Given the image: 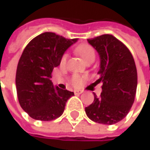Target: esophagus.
<instances>
[{
	"instance_id": "1",
	"label": "esophagus",
	"mask_w": 150,
	"mask_h": 150,
	"mask_svg": "<svg viewBox=\"0 0 150 150\" xmlns=\"http://www.w3.org/2000/svg\"><path fill=\"white\" fill-rule=\"evenodd\" d=\"M74 93H75V94H80V93H82V91H79V90H75V91H74Z\"/></svg>"
}]
</instances>
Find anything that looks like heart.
Returning <instances> with one entry per match:
<instances>
[{"label": "heart", "instance_id": "b5f03b06", "mask_svg": "<svg viewBox=\"0 0 150 150\" xmlns=\"http://www.w3.org/2000/svg\"><path fill=\"white\" fill-rule=\"evenodd\" d=\"M76 52L77 54L82 58V60L86 63H88L90 61H94L95 57H96V53H95V50L93 49V46H91L90 44L87 43H83L79 45L76 48ZM67 54H64L60 59V65L63 67L65 65L66 61H67ZM83 79L79 76V75H73L71 79V82L73 86H79L82 84Z\"/></svg>", "mask_w": 150, "mask_h": 150}]
</instances>
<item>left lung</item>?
Masks as SVG:
<instances>
[{"mask_svg": "<svg viewBox=\"0 0 150 150\" xmlns=\"http://www.w3.org/2000/svg\"><path fill=\"white\" fill-rule=\"evenodd\" d=\"M100 56L99 79L102 82L100 97L86 108L87 117L94 122L112 125L124 119L134 101L137 71L129 50L112 35L87 39Z\"/></svg>", "mask_w": 150, "mask_h": 150, "instance_id": "obj_1", "label": "left lung"}]
</instances>
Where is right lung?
<instances>
[{
  "mask_svg": "<svg viewBox=\"0 0 150 150\" xmlns=\"http://www.w3.org/2000/svg\"><path fill=\"white\" fill-rule=\"evenodd\" d=\"M78 41L44 32L25 47L18 62L16 86L22 108L31 118L49 121L61 116L72 92L54 86L51 72L66 50Z\"/></svg>",
  "mask_w": 150,
  "mask_h": 150,
  "instance_id": "obj_1",
  "label": "right lung"
}]
</instances>
